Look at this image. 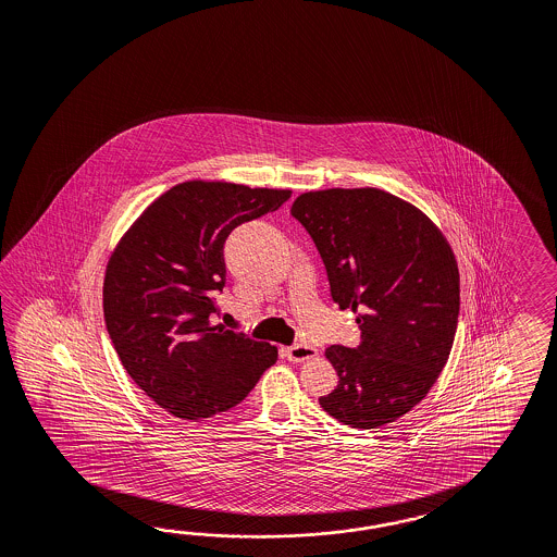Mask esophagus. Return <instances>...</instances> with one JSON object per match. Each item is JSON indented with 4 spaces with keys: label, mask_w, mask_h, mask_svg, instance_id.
<instances>
[{
    "label": "esophagus",
    "mask_w": 557,
    "mask_h": 557,
    "mask_svg": "<svg viewBox=\"0 0 557 557\" xmlns=\"http://www.w3.org/2000/svg\"><path fill=\"white\" fill-rule=\"evenodd\" d=\"M317 355L318 350L314 348V346L304 345V343L287 346L286 348V357L292 362L310 361V359H314Z\"/></svg>",
    "instance_id": "34e87169"
}]
</instances>
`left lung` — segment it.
Instances as JSON below:
<instances>
[{
    "mask_svg": "<svg viewBox=\"0 0 557 557\" xmlns=\"http://www.w3.org/2000/svg\"><path fill=\"white\" fill-rule=\"evenodd\" d=\"M292 216L314 240L332 300L357 312L361 343L334 345L338 375L320 406L373 430L418 406L448 361L460 275L448 240L423 212L379 188L304 193Z\"/></svg>",
    "mask_w": 557,
    "mask_h": 557,
    "instance_id": "obj_1",
    "label": "left lung"
}]
</instances>
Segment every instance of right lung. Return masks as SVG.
<instances>
[{
    "instance_id": "right-lung-1",
    "label": "right lung",
    "mask_w": 557,
    "mask_h": 557,
    "mask_svg": "<svg viewBox=\"0 0 557 557\" xmlns=\"http://www.w3.org/2000/svg\"><path fill=\"white\" fill-rule=\"evenodd\" d=\"M289 190L184 182L153 200L109 259L103 310L127 375L165 411L205 420L240 404L277 348L216 324L233 228Z\"/></svg>"
}]
</instances>
